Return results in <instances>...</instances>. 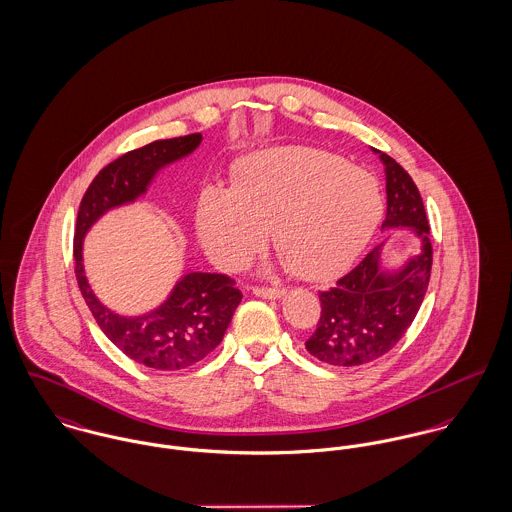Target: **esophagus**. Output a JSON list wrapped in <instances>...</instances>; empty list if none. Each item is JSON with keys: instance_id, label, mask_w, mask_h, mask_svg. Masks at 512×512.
Segmentation results:
<instances>
[{"instance_id": "obj_1", "label": "esophagus", "mask_w": 512, "mask_h": 512, "mask_svg": "<svg viewBox=\"0 0 512 512\" xmlns=\"http://www.w3.org/2000/svg\"><path fill=\"white\" fill-rule=\"evenodd\" d=\"M253 294H257L261 298L276 300V298L284 296V290L282 288H269V286H253Z\"/></svg>"}]
</instances>
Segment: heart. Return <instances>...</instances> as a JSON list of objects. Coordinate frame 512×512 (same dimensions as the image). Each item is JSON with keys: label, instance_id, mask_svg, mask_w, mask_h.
I'll return each mask as SVG.
<instances>
[{"label": "heart", "instance_id": "obj_1", "mask_svg": "<svg viewBox=\"0 0 512 512\" xmlns=\"http://www.w3.org/2000/svg\"><path fill=\"white\" fill-rule=\"evenodd\" d=\"M382 218L376 179L323 150L290 146L247 159L234 191L206 187L198 236L222 269L245 265L273 230L290 273L317 280L347 269Z\"/></svg>", "mask_w": 512, "mask_h": 512}]
</instances>
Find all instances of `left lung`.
<instances>
[{
	"instance_id": "8db88e82",
	"label": "left lung",
	"mask_w": 512,
	"mask_h": 512,
	"mask_svg": "<svg viewBox=\"0 0 512 512\" xmlns=\"http://www.w3.org/2000/svg\"><path fill=\"white\" fill-rule=\"evenodd\" d=\"M380 159L388 193L384 228H413L423 249L401 271L386 273L378 245L333 288L319 292L321 315L306 349L331 366H360L392 351L413 323L431 280L433 245L423 198L394 158L380 154Z\"/></svg>"
}]
</instances>
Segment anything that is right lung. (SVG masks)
I'll use <instances>...</instances> for the list:
<instances>
[{"label": "right lung", "instance_id": "add662e5", "mask_svg": "<svg viewBox=\"0 0 512 512\" xmlns=\"http://www.w3.org/2000/svg\"><path fill=\"white\" fill-rule=\"evenodd\" d=\"M200 142V134L158 140L111 161L87 187L76 222L74 269L81 296L97 325L128 358L163 372L189 368L220 345L243 298L236 280L218 273H189L175 284L158 310L122 317L105 308L91 292L83 275L81 245L99 216L136 200L163 165L189 156Z\"/></svg>", "mask_w": 512, "mask_h": 512}]
</instances>
